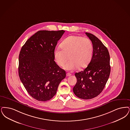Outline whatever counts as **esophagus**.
<instances>
[{
    "instance_id": "34e87169",
    "label": "esophagus",
    "mask_w": 130,
    "mask_h": 130,
    "mask_svg": "<svg viewBox=\"0 0 130 130\" xmlns=\"http://www.w3.org/2000/svg\"><path fill=\"white\" fill-rule=\"evenodd\" d=\"M66 75H67V76H71V73H67V74H66Z\"/></svg>"
}]
</instances>
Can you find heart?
<instances>
[{"mask_svg": "<svg viewBox=\"0 0 130 130\" xmlns=\"http://www.w3.org/2000/svg\"><path fill=\"white\" fill-rule=\"evenodd\" d=\"M54 51V56L57 64L69 71L77 68L86 67L90 61L93 53L92 42L88 38L72 35L66 38Z\"/></svg>", "mask_w": 130, "mask_h": 130, "instance_id": "1", "label": "heart"}]
</instances>
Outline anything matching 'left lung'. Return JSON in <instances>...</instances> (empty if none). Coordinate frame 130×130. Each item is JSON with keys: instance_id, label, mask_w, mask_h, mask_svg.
<instances>
[{"instance_id": "8db88e82", "label": "left lung", "mask_w": 130, "mask_h": 130, "mask_svg": "<svg viewBox=\"0 0 130 130\" xmlns=\"http://www.w3.org/2000/svg\"><path fill=\"white\" fill-rule=\"evenodd\" d=\"M92 43L93 53L90 62L83 71L75 73L77 83L73 88L74 94L88 100L99 95L109 78L111 67L107 48L93 34L86 33Z\"/></svg>"}]
</instances>
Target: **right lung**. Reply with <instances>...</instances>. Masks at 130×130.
Listing matches in <instances>:
<instances>
[{
  "instance_id": "1",
  "label": "right lung",
  "mask_w": 130,
  "mask_h": 130,
  "mask_svg": "<svg viewBox=\"0 0 130 130\" xmlns=\"http://www.w3.org/2000/svg\"><path fill=\"white\" fill-rule=\"evenodd\" d=\"M65 31L40 30L28 39L19 56L18 73L27 92L39 101L56 95L65 71L55 61L54 51Z\"/></svg>"
}]
</instances>
